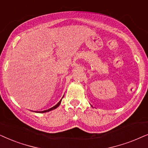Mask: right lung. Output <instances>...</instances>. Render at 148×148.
<instances>
[{
	"mask_svg": "<svg viewBox=\"0 0 148 148\" xmlns=\"http://www.w3.org/2000/svg\"><path fill=\"white\" fill-rule=\"evenodd\" d=\"M61 101H62V99H61V100H60V101H59V102H58V103H57L56 106H53V108H50V109H49V110H44V111L40 112V113H45V112H49V111H51V110H53L56 109V108H58V106L60 105V103H61Z\"/></svg>",
	"mask_w": 148,
	"mask_h": 148,
	"instance_id": "add662e5",
	"label": "right lung"
}]
</instances>
